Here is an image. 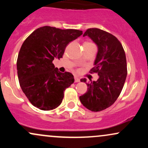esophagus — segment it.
I'll return each instance as SVG.
<instances>
[{"instance_id": "esophagus-1", "label": "esophagus", "mask_w": 148, "mask_h": 148, "mask_svg": "<svg viewBox=\"0 0 148 148\" xmlns=\"http://www.w3.org/2000/svg\"><path fill=\"white\" fill-rule=\"evenodd\" d=\"M74 81H75V83H78V82H80V79L79 77H77V76H74Z\"/></svg>"}]
</instances>
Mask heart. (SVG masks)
Returning a JSON list of instances; mask_svg holds the SVG:
<instances>
[{
	"mask_svg": "<svg viewBox=\"0 0 148 148\" xmlns=\"http://www.w3.org/2000/svg\"><path fill=\"white\" fill-rule=\"evenodd\" d=\"M84 44H91V45H94V44H93L92 43V42H85V43Z\"/></svg>",
	"mask_w": 148,
	"mask_h": 148,
	"instance_id": "obj_1",
	"label": "heart"
}]
</instances>
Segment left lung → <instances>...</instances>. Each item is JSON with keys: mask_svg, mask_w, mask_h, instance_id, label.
Masks as SVG:
<instances>
[{"mask_svg": "<svg viewBox=\"0 0 148 148\" xmlns=\"http://www.w3.org/2000/svg\"><path fill=\"white\" fill-rule=\"evenodd\" d=\"M88 36L97 45L98 52L92 73H97V81L86 83L88 91L79 97L82 104L90 111L97 112L113 104L120 95L127 75V60L120 42L112 34L99 28H89Z\"/></svg>", "mask_w": 148, "mask_h": 148, "instance_id": "obj_1", "label": "left lung"}]
</instances>
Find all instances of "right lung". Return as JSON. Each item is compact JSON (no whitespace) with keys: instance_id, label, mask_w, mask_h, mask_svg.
I'll list each match as a JSON object with an SVG mask.
<instances>
[{"instance_id":"add662e5","label":"right lung","mask_w":148,"mask_h":148,"mask_svg":"<svg viewBox=\"0 0 148 148\" xmlns=\"http://www.w3.org/2000/svg\"><path fill=\"white\" fill-rule=\"evenodd\" d=\"M83 31L43 26L33 31L23 42L16 61L22 91L34 106L43 111L57 108L64 91L74 82L71 73L60 72L53 64L62 58L66 47Z\"/></svg>"}]
</instances>
